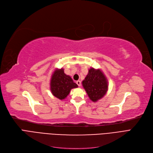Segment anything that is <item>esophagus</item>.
<instances>
[{
    "instance_id": "34e87169",
    "label": "esophagus",
    "mask_w": 153,
    "mask_h": 153,
    "mask_svg": "<svg viewBox=\"0 0 153 153\" xmlns=\"http://www.w3.org/2000/svg\"><path fill=\"white\" fill-rule=\"evenodd\" d=\"M76 84H77V85H78L79 87L81 86V82H80V80L76 81Z\"/></svg>"
}]
</instances>
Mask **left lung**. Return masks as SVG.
<instances>
[{"mask_svg":"<svg viewBox=\"0 0 153 153\" xmlns=\"http://www.w3.org/2000/svg\"><path fill=\"white\" fill-rule=\"evenodd\" d=\"M82 85L92 101L97 102L102 98L108 89V82L103 72L91 68L82 81Z\"/></svg>","mask_w":153,"mask_h":153,"instance_id":"obj_1","label":"left lung"}]
</instances>
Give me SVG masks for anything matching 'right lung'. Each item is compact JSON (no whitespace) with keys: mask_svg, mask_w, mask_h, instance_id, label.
Wrapping results in <instances>:
<instances>
[{"mask_svg":"<svg viewBox=\"0 0 153 153\" xmlns=\"http://www.w3.org/2000/svg\"><path fill=\"white\" fill-rule=\"evenodd\" d=\"M70 76L66 75L64 70L56 69L51 76L50 89L54 96L61 100L65 99L70 94L72 88H77Z\"/></svg>","mask_w":153,"mask_h":153,"instance_id":"right-lung-1","label":"right lung"}]
</instances>
